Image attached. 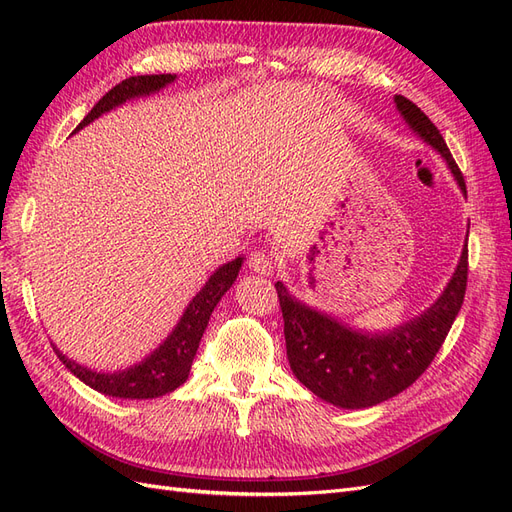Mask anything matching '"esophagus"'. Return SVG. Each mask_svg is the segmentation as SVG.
Here are the masks:
<instances>
[{
	"mask_svg": "<svg viewBox=\"0 0 512 512\" xmlns=\"http://www.w3.org/2000/svg\"><path fill=\"white\" fill-rule=\"evenodd\" d=\"M247 265H250V269L258 275H271L273 273V258L262 250L254 252L250 256V260H247Z\"/></svg>",
	"mask_w": 512,
	"mask_h": 512,
	"instance_id": "1",
	"label": "esophagus"
}]
</instances>
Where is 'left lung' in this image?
<instances>
[{
  "label": "left lung",
  "mask_w": 512,
  "mask_h": 512,
  "mask_svg": "<svg viewBox=\"0 0 512 512\" xmlns=\"http://www.w3.org/2000/svg\"><path fill=\"white\" fill-rule=\"evenodd\" d=\"M406 126L440 153L459 190L466 181L448 151L440 130L414 102L393 98ZM468 282V235L451 280L421 314L393 329L365 331L307 305L277 282L284 316L286 354L292 374L316 397L344 410H363L406 391L440 350L459 314Z\"/></svg>",
  "instance_id": "left-lung-1"
}]
</instances>
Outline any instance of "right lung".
<instances>
[{
  "label": "right lung",
  "instance_id": "obj_1",
  "mask_svg": "<svg viewBox=\"0 0 512 512\" xmlns=\"http://www.w3.org/2000/svg\"><path fill=\"white\" fill-rule=\"evenodd\" d=\"M175 81L177 74L130 76V79L121 81L108 91V94H104L72 134L83 130L91 121L111 113L113 108H119L130 100L160 94L162 89L173 85ZM241 265L243 256H237L235 260L224 262L222 267L215 269L209 275L205 286L194 294L188 307L183 309L175 329L166 335L164 342L156 350H151L143 361H138L130 367L115 371L94 369L83 363H76L74 359H68L55 344L53 350L59 356V361L68 367L70 374H74L81 382H85L89 389H94L102 395L117 399H153L166 393H173L188 380L200 337H203L207 329L215 305L220 303V299L230 290V286L237 282Z\"/></svg>",
  "mask_w": 512,
  "mask_h": 512
}]
</instances>
